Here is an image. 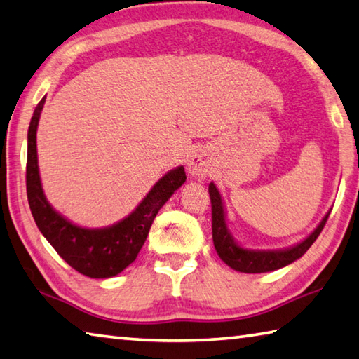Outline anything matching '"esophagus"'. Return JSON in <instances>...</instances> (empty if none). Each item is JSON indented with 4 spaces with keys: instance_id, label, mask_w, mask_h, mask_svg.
<instances>
[{
    "instance_id": "obj_1",
    "label": "esophagus",
    "mask_w": 359,
    "mask_h": 359,
    "mask_svg": "<svg viewBox=\"0 0 359 359\" xmlns=\"http://www.w3.org/2000/svg\"><path fill=\"white\" fill-rule=\"evenodd\" d=\"M210 166H212V160L210 157L205 152L198 151L191 155L190 161H188V171L193 175H205L208 171H210Z\"/></svg>"
}]
</instances>
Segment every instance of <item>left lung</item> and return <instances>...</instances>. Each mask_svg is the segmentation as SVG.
Returning a JSON list of instances; mask_svg holds the SVG:
<instances>
[{"instance_id":"8db88e82","label":"left lung","mask_w":359,"mask_h":359,"mask_svg":"<svg viewBox=\"0 0 359 359\" xmlns=\"http://www.w3.org/2000/svg\"><path fill=\"white\" fill-rule=\"evenodd\" d=\"M208 194H210L212 201V236H213V245L217 250L218 256L221 257L224 264H227L231 269L242 271V273H265L273 271L283 266L292 264L303 256V254L309 250L311 245L316 242L317 237L320 236L323 226L327 224V219L330 217V212L325 215L322 223L317 226V229L311 233V236L303 240L302 243L289 248V250L281 251H252L245 250V248L238 246L231 236L229 229L226 224L224 217V207L223 199L218 188L215 184L208 185Z\"/></svg>"}]
</instances>
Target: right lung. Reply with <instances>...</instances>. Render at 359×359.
Wrapping results in <instances>:
<instances>
[{
	"label": "right lung",
	"instance_id": "right-lung-1",
	"mask_svg": "<svg viewBox=\"0 0 359 359\" xmlns=\"http://www.w3.org/2000/svg\"><path fill=\"white\" fill-rule=\"evenodd\" d=\"M45 99L37 103L28 130V160H26V194L39 231L56 252L89 278H111L127 269L144 245L149 229L160 208L187 180L184 166L169 171L154 185L136 210L126 219L103 229H86L72 224L55 212L42 191L37 166L36 132Z\"/></svg>",
	"mask_w": 359,
	"mask_h": 359
}]
</instances>
